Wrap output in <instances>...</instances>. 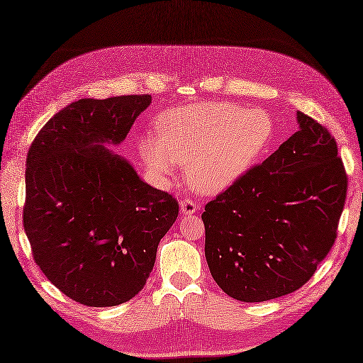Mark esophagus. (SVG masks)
<instances>
[{
	"instance_id": "1",
	"label": "esophagus",
	"mask_w": 363,
	"mask_h": 363,
	"mask_svg": "<svg viewBox=\"0 0 363 363\" xmlns=\"http://www.w3.org/2000/svg\"><path fill=\"white\" fill-rule=\"evenodd\" d=\"M181 212L184 213V215H191V213H195L196 211H198V204H196V201H194V199L191 198H182L181 199Z\"/></svg>"
}]
</instances>
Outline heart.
<instances>
[{
	"label": "heart",
	"mask_w": 363,
	"mask_h": 363,
	"mask_svg": "<svg viewBox=\"0 0 363 363\" xmlns=\"http://www.w3.org/2000/svg\"><path fill=\"white\" fill-rule=\"evenodd\" d=\"M156 137L138 145L145 167L159 179L173 177L186 164L191 186L218 194L256 164L274 137V123L264 109L234 103H198L162 112Z\"/></svg>",
	"instance_id": "1"
}]
</instances>
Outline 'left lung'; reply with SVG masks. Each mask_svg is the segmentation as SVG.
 I'll list each match as a JSON object with an SVG mask.
<instances>
[{
  "label": "left lung",
  "instance_id": "left-lung-1",
  "mask_svg": "<svg viewBox=\"0 0 363 363\" xmlns=\"http://www.w3.org/2000/svg\"><path fill=\"white\" fill-rule=\"evenodd\" d=\"M298 133L206 204V260L230 298L262 303L303 287L337 238L348 177L335 138L296 113Z\"/></svg>",
  "mask_w": 363,
  "mask_h": 363
}]
</instances>
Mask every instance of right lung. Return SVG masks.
Segmentation results:
<instances>
[{
  "label": "right lung",
  "mask_w": 363,
  "mask_h": 363,
  "mask_svg": "<svg viewBox=\"0 0 363 363\" xmlns=\"http://www.w3.org/2000/svg\"><path fill=\"white\" fill-rule=\"evenodd\" d=\"M151 95L84 98L57 112L26 157L23 226L35 264L76 303L111 307L143 289L179 213L106 145L125 140Z\"/></svg>",
  "instance_id": "right-lung-1"
}]
</instances>
